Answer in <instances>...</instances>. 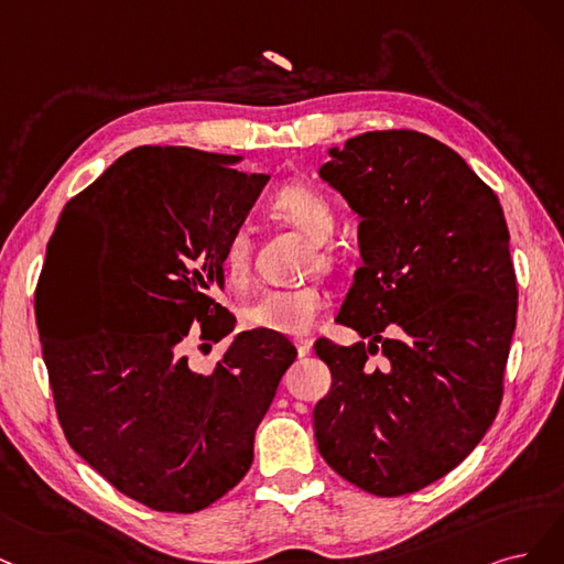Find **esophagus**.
Masks as SVG:
<instances>
[{
  "instance_id": "1",
  "label": "esophagus",
  "mask_w": 564,
  "mask_h": 564,
  "mask_svg": "<svg viewBox=\"0 0 564 564\" xmlns=\"http://www.w3.org/2000/svg\"><path fill=\"white\" fill-rule=\"evenodd\" d=\"M312 344H314V341H312V339H308V337H297V339H295V347H297V354H300V356H306L308 351H312Z\"/></svg>"
}]
</instances>
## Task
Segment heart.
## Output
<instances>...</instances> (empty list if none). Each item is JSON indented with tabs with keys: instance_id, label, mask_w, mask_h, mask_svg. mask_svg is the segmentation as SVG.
Instances as JSON below:
<instances>
[{
	"instance_id": "heart-1",
	"label": "heart",
	"mask_w": 564,
	"mask_h": 564,
	"mask_svg": "<svg viewBox=\"0 0 564 564\" xmlns=\"http://www.w3.org/2000/svg\"><path fill=\"white\" fill-rule=\"evenodd\" d=\"M269 210L297 229L306 241L316 243L308 267H316L318 271L333 267V252L323 246L337 231V210L328 196L308 185H285L269 196ZM250 250L248 229H234L220 260L223 276L234 290H243L250 281ZM323 304L325 297L316 285L267 288L246 302L241 323L250 330L300 335L312 328Z\"/></svg>"
}]
</instances>
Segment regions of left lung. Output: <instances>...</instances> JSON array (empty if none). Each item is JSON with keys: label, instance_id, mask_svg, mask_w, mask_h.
<instances>
[{"label": "left lung", "instance_id": "obj_1", "mask_svg": "<svg viewBox=\"0 0 564 564\" xmlns=\"http://www.w3.org/2000/svg\"><path fill=\"white\" fill-rule=\"evenodd\" d=\"M328 154L321 180L360 217L362 264L337 314L360 339L314 344L333 375L316 443L341 478L401 497L459 466L499 412L518 312L511 236L497 194L431 135L370 131Z\"/></svg>", "mask_w": 564, "mask_h": 564}]
</instances>
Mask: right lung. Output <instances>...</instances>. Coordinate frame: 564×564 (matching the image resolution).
Masks as SVG:
<instances>
[{"instance_id":"1","label":"right lung","mask_w":564,"mask_h":564,"mask_svg":"<svg viewBox=\"0 0 564 564\" xmlns=\"http://www.w3.org/2000/svg\"><path fill=\"white\" fill-rule=\"evenodd\" d=\"M241 156L135 148L63 208L37 285V328L65 438L154 511L194 513L252 464L256 429L293 366V341L231 333L213 300L223 248L269 183ZM192 336H231L210 376Z\"/></svg>"}]
</instances>
